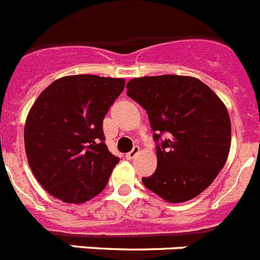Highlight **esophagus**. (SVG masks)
Wrapping results in <instances>:
<instances>
[{"mask_svg":"<svg viewBox=\"0 0 260 260\" xmlns=\"http://www.w3.org/2000/svg\"><path fill=\"white\" fill-rule=\"evenodd\" d=\"M139 152H140V148H139V147H138V146H135L134 148L132 149V151L128 152V153H126L125 157H126V158H127V159H133L135 156H137L138 153H139Z\"/></svg>","mask_w":260,"mask_h":260,"instance_id":"1","label":"esophagus"}]
</instances>
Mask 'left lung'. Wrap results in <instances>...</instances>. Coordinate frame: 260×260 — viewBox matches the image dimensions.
<instances>
[{
  "instance_id": "left-lung-1",
  "label": "left lung",
  "mask_w": 260,
  "mask_h": 260,
  "mask_svg": "<svg viewBox=\"0 0 260 260\" xmlns=\"http://www.w3.org/2000/svg\"><path fill=\"white\" fill-rule=\"evenodd\" d=\"M128 96L148 114L159 139L157 169L143 184L171 204L202 193L224 168L231 149V120L222 99L190 76L162 75L133 78Z\"/></svg>"
}]
</instances>
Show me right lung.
Here are the masks:
<instances>
[{
    "mask_svg": "<svg viewBox=\"0 0 260 260\" xmlns=\"http://www.w3.org/2000/svg\"><path fill=\"white\" fill-rule=\"evenodd\" d=\"M123 87V78L75 75L38 95L25 120L24 147L47 193L78 205L106 188L120 158L104 143L103 120Z\"/></svg>",
    "mask_w": 260,
    "mask_h": 260,
    "instance_id": "add662e5",
    "label": "right lung"
}]
</instances>
